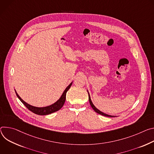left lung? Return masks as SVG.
Segmentation results:
<instances>
[{
    "mask_svg": "<svg viewBox=\"0 0 154 154\" xmlns=\"http://www.w3.org/2000/svg\"><path fill=\"white\" fill-rule=\"evenodd\" d=\"M88 94H89V103H90V105H91V106H92V108H93V109L96 112H97L98 114H101V115H102V116H106V117H115V116H111V115H108V114H105V113H103V112H101V111H100V110H98L94 105V104L92 103V101H91V97H90V95H89V92H88Z\"/></svg>",
    "mask_w": 154,
    "mask_h": 154,
    "instance_id": "8db88e82",
    "label": "left lung"
}]
</instances>
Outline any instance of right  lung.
I'll use <instances>...</instances> for the list:
<instances>
[{
	"label": "right lung",
	"instance_id": "1",
	"mask_svg": "<svg viewBox=\"0 0 154 154\" xmlns=\"http://www.w3.org/2000/svg\"><path fill=\"white\" fill-rule=\"evenodd\" d=\"M72 84V82L70 83L69 86H68L65 89V90L64 91V92L62 94L60 98L56 102V103H54V104L51 105L50 106H46V107H42V108L33 106L27 103L26 102H25L23 100L21 99V98L18 95V94H17V92L16 91H15V92H16V94L17 97H18V98L20 100V101L26 106V107L29 110H30V111H32V112L35 113L36 114L44 116V115H48V114H51V113H53L56 111H59L60 109H61V108L63 106V105L65 103V99H66V94L67 91L69 90V89L70 88Z\"/></svg>",
	"mask_w": 154,
	"mask_h": 154
}]
</instances>
